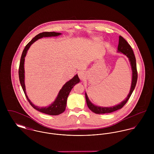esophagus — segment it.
Listing matches in <instances>:
<instances>
[{
	"mask_svg": "<svg viewBox=\"0 0 154 154\" xmlns=\"http://www.w3.org/2000/svg\"><path fill=\"white\" fill-rule=\"evenodd\" d=\"M78 75L79 78L81 80H83L85 77V73L82 71H79L78 73Z\"/></svg>",
	"mask_w": 154,
	"mask_h": 154,
	"instance_id": "esophagus-1",
	"label": "esophagus"
}]
</instances>
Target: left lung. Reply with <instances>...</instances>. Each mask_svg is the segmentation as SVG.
<instances>
[{
    "label": "left lung",
    "mask_w": 154,
    "mask_h": 154,
    "mask_svg": "<svg viewBox=\"0 0 154 154\" xmlns=\"http://www.w3.org/2000/svg\"><path fill=\"white\" fill-rule=\"evenodd\" d=\"M117 52L123 53V54L126 56L128 57L129 60L130 62L132 71V84H131V90L129 91V93L128 97L125 98V100H124L120 104L112 107H101V106H98L94 105L89 100L88 95L85 92V98H86L87 104L88 108L95 114H107V113H110L115 111L121 109L129 100V98L132 95L133 91H134V88L136 87L137 79V69H136V58L134 55L132 47L129 44H128V43L126 41V40L124 39L122 36H119Z\"/></svg>",
    "instance_id": "obj_1"
}]
</instances>
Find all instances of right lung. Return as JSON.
<instances>
[{
  "instance_id": "right-lung-1",
  "label": "right lung",
  "mask_w": 154,
  "mask_h": 154,
  "mask_svg": "<svg viewBox=\"0 0 154 154\" xmlns=\"http://www.w3.org/2000/svg\"><path fill=\"white\" fill-rule=\"evenodd\" d=\"M62 33L56 32H43L38 34L35 37H34L32 40L29 42L25 46V48L22 51V56L21 57L20 67H19V78L20 84L21 85L22 89L24 92V94L27 98L28 102L31 104V106L35 110H38L40 112H42L44 114H47L48 115L56 116L59 115L65 111L66 109L67 99L68 95L71 91L72 89L76 84L80 82V79L76 74L70 80L67 81L64 84L62 88L59 91L57 96L56 97L55 100L50 104L49 106L46 107H38L35 106L28 98V97L26 93V89L25 85V69H24V62H25V57L26 55L27 51L31 45L33 44L35 42L43 37H56L61 35Z\"/></svg>"
}]
</instances>
